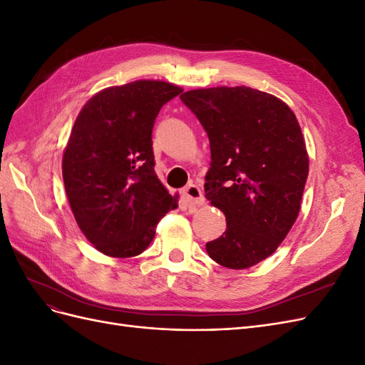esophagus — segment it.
I'll list each match as a JSON object with an SVG mask.
<instances>
[{
    "mask_svg": "<svg viewBox=\"0 0 365 365\" xmlns=\"http://www.w3.org/2000/svg\"><path fill=\"white\" fill-rule=\"evenodd\" d=\"M182 196L185 197V201L189 202L190 205H201L204 204L205 197L202 195V190L197 187L196 184H189L182 190Z\"/></svg>",
    "mask_w": 365,
    "mask_h": 365,
    "instance_id": "1",
    "label": "esophagus"
}]
</instances>
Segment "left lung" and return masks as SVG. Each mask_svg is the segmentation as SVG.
Masks as SVG:
<instances>
[{"mask_svg": "<svg viewBox=\"0 0 365 365\" xmlns=\"http://www.w3.org/2000/svg\"><path fill=\"white\" fill-rule=\"evenodd\" d=\"M181 101L208 135L205 197L227 219L208 256L250 268L279 248L300 212L309 173L300 125L280 98L248 86L193 90Z\"/></svg>", "mask_w": 365, "mask_h": 365, "instance_id": "8db88e82", "label": "left lung"}]
</instances>
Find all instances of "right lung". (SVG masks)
<instances>
[{
	"instance_id": "add662e5",
	"label": "right lung",
	"mask_w": 365,
	"mask_h": 365,
	"mask_svg": "<svg viewBox=\"0 0 365 365\" xmlns=\"http://www.w3.org/2000/svg\"><path fill=\"white\" fill-rule=\"evenodd\" d=\"M161 81H135L97 93L77 115L62 158L65 192L77 225L106 256L134 257L178 207L158 180L152 129L181 94Z\"/></svg>"
}]
</instances>
